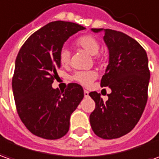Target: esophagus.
<instances>
[{
  "mask_svg": "<svg viewBox=\"0 0 159 159\" xmlns=\"http://www.w3.org/2000/svg\"><path fill=\"white\" fill-rule=\"evenodd\" d=\"M84 93L85 98H88V97H89V91H88L87 90H84Z\"/></svg>",
  "mask_w": 159,
  "mask_h": 159,
  "instance_id": "34e87169",
  "label": "esophagus"
}]
</instances>
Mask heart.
<instances>
[{"label":"heart","instance_id":"obj_1","mask_svg":"<svg viewBox=\"0 0 159 159\" xmlns=\"http://www.w3.org/2000/svg\"><path fill=\"white\" fill-rule=\"evenodd\" d=\"M75 45L92 56L97 55L99 52V48H100L98 40L95 37L91 35L83 36L79 38L75 42ZM59 60L61 64L63 66L69 65L70 61V52L68 49L62 48L59 54ZM96 77L97 75L94 71H79L73 75V79L84 86H89L96 79Z\"/></svg>","mask_w":159,"mask_h":159}]
</instances>
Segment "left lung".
<instances>
[{
  "instance_id": "left-lung-1",
  "label": "left lung",
  "mask_w": 159,
  "mask_h": 159,
  "mask_svg": "<svg viewBox=\"0 0 159 159\" xmlns=\"http://www.w3.org/2000/svg\"><path fill=\"white\" fill-rule=\"evenodd\" d=\"M104 32L109 62L100 85L112 92L104 101L100 94L90 92L96 103L90 113L93 132L103 139H114L129 133L139 121L148 99L150 70L145 50L123 32L110 29H91Z\"/></svg>"
}]
</instances>
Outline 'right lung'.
Wrapping results in <instances>:
<instances>
[{"mask_svg": "<svg viewBox=\"0 0 159 159\" xmlns=\"http://www.w3.org/2000/svg\"><path fill=\"white\" fill-rule=\"evenodd\" d=\"M82 25L55 21L34 32L16 59L12 90L22 122L44 139L55 140L69 129L72 112L84 98L83 87L69 84L63 91L52 84L61 68L59 54L70 36L84 30Z\"/></svg>", "mask_w": 159, "mask_h": 159, "instance_id": "right-lung-1", "label": "right lung"}]
</instances>
